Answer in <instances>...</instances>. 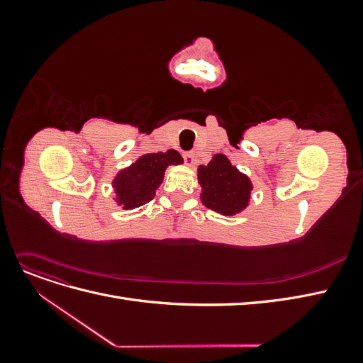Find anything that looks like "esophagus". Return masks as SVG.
I'll return each instance as SVG.
<instances>
[{
    "mask_svg": "<svg viewBox=\"0 0 363 363\" xmlns=\"http://www.w3.org/2000/svg\"><path fill=\"white\" fill-rule=\"evenodd\" d=\"M183 159H184V162H186V164H189V167H192V164L195 163V155L194 152H184L183 155Z\"/></svg>",
    "mask_w": 363,
    "mask_h": 363,
    "instance_id": "34e87169",
    "label": "esophagus"
}]
</instances>
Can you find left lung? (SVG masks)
<instances>
[{
	"instance_id": "obj_1",
	"label": "left lung",
	"mask_w": 363,
	"mask_h": 363,
	"mask_svg": "<svg viewBox=\"0 0 363 363\" xmlns=\"http://www.w3.org/2000/svg\"><path fill=\"white\" fill-rule=\"evenodd\" d=\"M199 183L201 203L221 215L240 213L250 203L251 180L224 155H215L207 164H200Z\"/></svg>"
}]
</instances>
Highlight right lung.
I'll return each mask as SVG.
<instances>
[{"label":"right lung","mask_w":363,"mask_h":363,"mask_svg":"<svg viewBox=\"0 0 363 363\" xmlns=\"http://www.w3.org/2000/svg\"><path fill=\"white\" fill-rule=\"evenodd\" d=\"M182 163L180 152L175 150L140 156L135 163L115 175L112 186L116 204L124 211L147 204L155 199L156 189L162 184L164 171L169 164Z\"/></svg>","instance_id":"right-lung-1"}]
</instances>
